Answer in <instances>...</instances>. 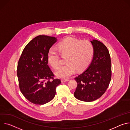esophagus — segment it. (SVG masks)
<instances>
[{
  "label": "esophagus",
  "mask_w": 130,
  "mask_h": 130,
  "mask_svg": "<svg viewBox=\"0 0 130 130\" xmlns=\"http://www.w3.org/2000/svg\"><path fill=\"white\" fill-rule=\"evenodd\" d=\"M61 82H67L69 81V79H61Z\"/></svg>",
  "instance_id": "34e87169"
}]
</instances>
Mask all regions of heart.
I'll return each mask as SVG.
<instances>
[{
  "instance_id": "heart-1",
  "label": "heart",
  "mask_w": 130,
  "mask_h": 130,
  "mask_svg": "<svg viewBox=\"0 0 130 130\" xmlns=\"http://www.w3.org/2000/svg\"><path fill=\"white\" fill-rule=\"evenodd\" d=\"M57 48L62 56H66V64L61 66L55 72L60 78H68L73 75L75 70L81 71L90 62L93 55V46L87 40L80 41L78 39L68 37L57 45ZM47 61L54 68L57 69L60 64V56L53 48L47 53Z\"/></svg>"
}]
</instances>
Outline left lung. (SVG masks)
<instances>
[{
	"label": "left lung",
	"instance_id": "1",
	"mask_svg": "<svg viewBox=\"0 0 130 130\" xmlns=\"http://www.w3.org/2000/svg\"><path fill=\"white\" fill-rule=\"evenodd\" d=\"M93 46L91 63L83 72L75 78L77 86L74 96L84 102H92L106 91L111 79L110 57L106 46L99 41H90Z\"/></svg>",
	"mask_w": 130,
	"mask_h": 130
}]
</instances>
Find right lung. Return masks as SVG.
Listing matches in <instances>:
<instances>
[{
    "label": "right lung",
    "mask_w": 130,
    "mask_h": 130,
    "mask_svg": "<svg viewBox=\"0 0 130 130\" xmlns=\"http://www.w3.org/2000/svg\"><path fill=\"white\" fill-rule=\"evenodd\" d=\"M57 41L55 37L38 36L28 43L20 57L17 70L20 89L34 104L43 105L51 101L61 83L59 79L54 78L47 64V53Z\"/></svg>",
    "instance_id": "1"
}]
</instances>
